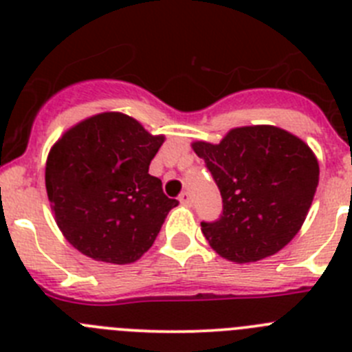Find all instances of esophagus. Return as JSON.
I'll return each mask as SVG.
<instances>
[{
    "label": "esophagus",
    "mask_w": 352,
    "mask_h": 352,
    "mask_svg": "<svg viewBox=\"0 0 352 352\" xmlns=\"http://www.w3.org/2000/svg\"><path fill=\"white\" fill-rule=\"evenodd\" d=\"M179 203L183 204V206H190V203H192V199H190V194H188V192H182V194H179Z\"/></svg>",
    "instance_id": "obj_1"
}]
</instances>
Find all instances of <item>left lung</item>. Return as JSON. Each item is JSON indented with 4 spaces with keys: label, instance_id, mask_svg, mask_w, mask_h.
Masks as SVG:
<instances>
[{
    "label": "left lung",
    "instance_id": "left-lung-1",
    "mask_svg": "<svg viewBox=\"0 0 352 352\" xmlns=\"http://www.w3.org/2000/svg\"><path fill=\"white\" fill-rule=\"evenodd\" d=\"M222 195L223 211L201 231L220 257L256 263L285 247L303 226L319 185L309 144L273 125L239 126L219 144L195 141Z\"/></svg>",
    "mask_w": 352,
    "mask_h": 352
}]
</instances>
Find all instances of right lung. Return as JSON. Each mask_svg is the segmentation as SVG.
Listing matches in <instances>:
<instances>
[{"mask_svg":"<svg viewBox=\"0 0 352 352\" xmlns=\"http://www.w3.org/2000/svg\"><path fill=\"white\" fill-rule=\"evenodd\" d=\"M164 141L126 114L100 113L54 142L45 188L72 247L111 264L135 263L149 250L167 213L178 206L148 173Z\"/></svg>","mask_w":352,"mask_h":352,"instance_id":"add662e5","label":"right lung"}]
</instances>
